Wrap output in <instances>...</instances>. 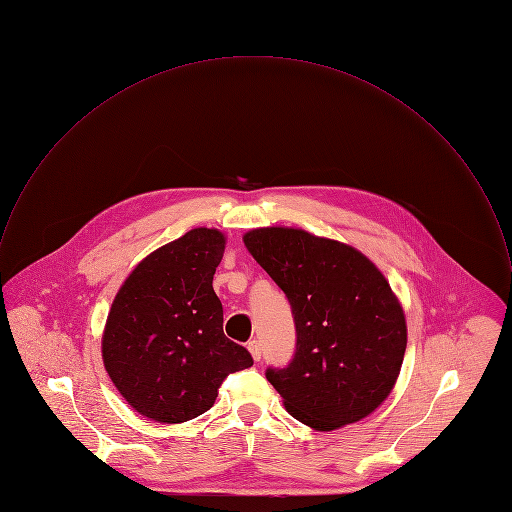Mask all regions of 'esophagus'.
<instances>
[{
    "label": "esophagus",
    "mask_w": 512,
    "mask_h": 512,
    "mask_svg": "<svg viewBox=\"0 0 512 512\" xmlns=\"http://www.w3.org/2000/svg\"><path fill=\"white\" fill-rule=\"evenodd\" d=\"M248 349H250V353H252L254 361H260V359H262V347H260V341H248Z\"/></svg>",
    "instance_id": "esophagus-1"
}]
</instances>
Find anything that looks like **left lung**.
I'll return each mask as SVG.
<instances>
[{
  "label": "left lung",
  "mask_w": 512,
  "mask_h": 512,
  "mask_svg": "<svg viewBox=\"0 0 512 512\" xmlns=\"http://www.w3.org/2000/svg\"><path fill=\"white\" fill-rule=\"evenodd\" d=\"M244 244L292 308L294 355L266 369L290 415L318 431L367 417L393 389L407 347L383 274L355 248L296 228H258Z\"/></svg>",
  "instance_id": "obj_1"
}]
</instances>
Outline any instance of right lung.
<instances>
[{
    "instance_id": "add662e5",
    "label": "right lung",
    "mask_w": 512,
    "mask_h": 512,
    "mask_svg": "<svg viewBox=\"0 0 512 512\" xmlns=\"http://www.w3.org/2000/svg\"><path fill=\"white\" fill-rule=\"evenodd\" d=\"M222 254V232L194 228L147 256L115 296L103 336L105 369L129 405L153 421L202 415L222 381L254 363L222 330L212 288Z\"/></svg>"
}]
</instances>
